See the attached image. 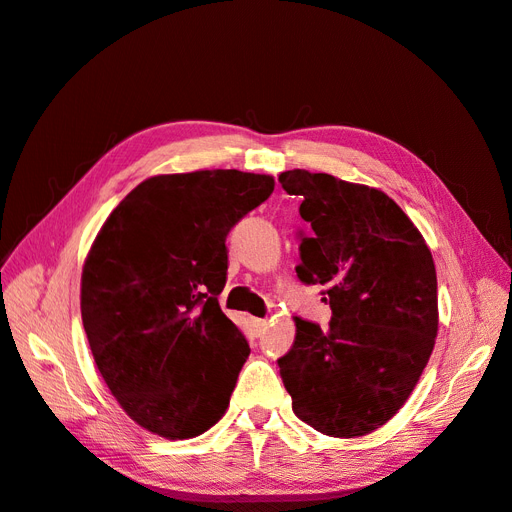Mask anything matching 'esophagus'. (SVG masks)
<instances>
[{"mask_svg": "<svg viewBox=\"0 0 512 512\" xmlns=\"http://www.w3.org/2000/svg\"><path fill=\"white\" fill-rule=\"evenodd\" d=\"M252 324H254V329H256V331H262V329H265L267 324H269V320H267V318H254V320H252Z\"/></svg>", "mask_w": 512, "mask_h": 512, "instance_id": "obj_1", "label": "esophagus"}]
</instances>
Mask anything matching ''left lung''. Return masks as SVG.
Instances as JSON below:
<instances>
[{
	"label": "left lung",
	"mask_w": 512,
	"mask_h": 512,
	"mask_svg": "<svg viewBox=\"0 0 512 512\" xmlns=\"http://www.w3.org/2000/svg\"><path fill=\"white\" fill-rule=\"evenodd\" d=\"M301 196L305 286H322L327 329L297 318L294 344L277 359L292 410L324 436L356 438L406 404L438 335V280L421 232L380 190L327 173L286 170Z\"/></svg>",
	"instance_id": "left-lung-1"
}]
</instances>
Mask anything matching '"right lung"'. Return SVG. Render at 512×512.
<instances>
[{
  "instance_id": "right-lung-1",
  "label": "right lung",
  "mask_w": 512,
  "mask_h": 512,
  "mask_svg": "<svg viewBox=\"0 0 512 512\" xmlns=\"http://www.w3.org/2000/svg\"><path fill=\"white\" fill-rule=\"evenodd\" d=\"M273 185L241 170L151 177L98 232L83 267V327L106 386L147 431L185 440L224 416L250 354L218 303L226 237Z\"/></svg>"
}]
</instances>
